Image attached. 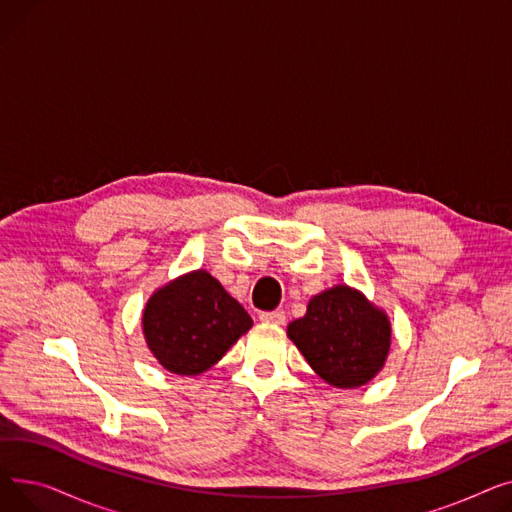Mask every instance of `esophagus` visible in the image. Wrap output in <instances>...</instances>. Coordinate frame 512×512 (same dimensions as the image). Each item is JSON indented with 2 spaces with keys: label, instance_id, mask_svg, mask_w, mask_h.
Listing matches in <instances>:
<instances>
[{
  "label": "esophagus",
  "instance_id": "obj_1",
  "mask_svg": "<svg viewBox=\"0 0 512 512\" xmlns=\"http://www.w3.org/2000/svg\"><path fill=\"white\" fill-rule=\"evenodd\" d=\"M259 319L263 321V324H272V326H284L286 324L284 311H267V313H261Z\"/></svg>",
  "mask_w": 512,
  "mask_h": 512
}]
</instances>
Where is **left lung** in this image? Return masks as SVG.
Listing matches in <instances>:
<instances>
[{
	"label": "left lung",
	"mask_w": 512,
	"mask_h": 512,
	"mask_svg": "<svg viewBox=\"0 0 512 512\" xmlns=\"http://www.w3.org/2000/svg\"><path fill=\"white\" fill-rule=\"evenodd\" d=\"M286 334L321 380L344 390L371 382L392 344L388 313L346 284L315 294Z\"/></svg>",
	"instance_id": "1"
}]
</instances>
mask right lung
Here are the masks:
<instances>
[{"label":"right lung","instance_id":"obj_1","mask_svg":"<svg viewBox=\"0 0 512 512\" xmlns=\"http://www.w3.org/2000/svg\"><path fill=\"white\" fill-rule=\"evenodd\" d=\"M143 336L155 361L176 375H201L253 326L207 270L182 274L157 288L143 309Z\"/></svg>","mask_w":512,"mask_h":512}]
</instances>
